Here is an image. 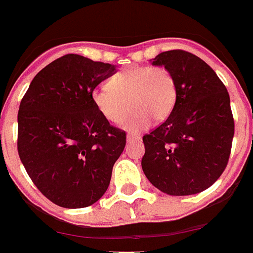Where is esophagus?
Wrapping results in <instances>:
<instances>
[{
  "label": "esophagus",
  "mask_w": 253,
  "mask_h": 253,
  "mask_svg": "<svg viewBox=\"0 0 253 253\" xmlns=\"http://www.w3.org/2000/svg\"><path fill=\"white\" fill-rule=\"evenodd\" d=\"M139 139V137L138 136H133V134H127V137H126V141L128 142H136V141H138Z\"/></svg>",
  "instance_id": "34e87169"
}]
</instances>
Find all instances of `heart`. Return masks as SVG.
Here are the masks:
<instances>
[{
	"mask_svg": "<svg viewBox=\"0 0 253 253\" xmlns=\"http://www.w3.org/2000/svg\"><path fill=\"white\" fill-rule=\"evenodd\" d=\"M175 99L174 78L163 67L125 68L111 77L109 85H99L91 91L95 109L112 124L121 122L132 109L133 112L125 121L124 127L134 133L148 128L152 119L166 120L173 110Z\"/></svg>",
	"mask_w": 253,
	"mask_h": 253,
	"instance_id": "b5f03b06",
	"label": "heart"
}]
</instances>
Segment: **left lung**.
<instances>
[{
    "label": "left lung",
    "instance_id": "1",
    "mask_svg": "<svg viewBox=\"0 0 253 253\" xmlns=\"http://www.w3.org/2000/svg\"><path fill=\"white\" fill-rule=\"evenodd\" d=\"M151 61L173 75L176 99L168 119L143 136L142 169L166 194H198L227 166L235 131L229 92L216 73L192 53L163 51Z\"/></svg>",
    "mask_w": 253,
    "mask_h": 253
}]
</instances>
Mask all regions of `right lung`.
Here are the masks:
<instances>
[{
  "mask_svg": "<svg viewBox=\"0 0 253 253\" xmlns=\"http://www.w3.org/2000/svg\"><path fill=\"white\" fill-rule=\"evenodd\" d=\"M116 67L67 54L34 77L18 111V154L29 178L54 204L80 209L109 188L126 133L95 109L91 91Z\"/></svg>",
  "mask_w": 253,
  "mask_h": 253,
  "instance_id": "add662e5",
  "label": "right lung"
}]
</instances>
